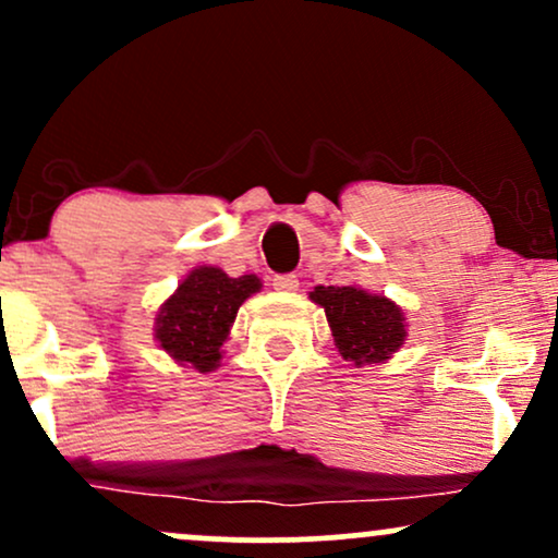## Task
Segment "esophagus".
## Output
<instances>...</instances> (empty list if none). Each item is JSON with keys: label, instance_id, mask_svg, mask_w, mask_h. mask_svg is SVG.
I'll return each instance as SVG.
<instances>
[{"label": "esophagus", "instance_id": "34e87169", "mask_svg": "<svg viewBox=\"0 0 558 558\" xmlns=\"http://www.w3.org/2000/svg\"><path fill=\"white\" fill-rule=\"evenodd\" d=\"M272 286L278 288V291H296V288H299V278H296V275H293V272L275 275Z\"/></svg>", "mask_w": 558, "mask_h": 558}]
</instances>
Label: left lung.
<instances>
[{"mask_svg":"<svg viewBox=\"0 0 558 558\" xmlns=\"http://www.w3.org/2000/svg\"><path fill=\"white\" fill-rule=\"evenodd\" d=\"M310 296L328 315L332 341L345 362H383L407 338L403 312L386 296L354 286H317Z\"/></svg>","mask_w":558,"mask_h":558,"instance_id":"obj_1","label":"left lung"}]
</instances>
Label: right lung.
Wrapping results in <instances>:
<instances>
[{
	"label": "right lung",
	"instance_id": "1",
	"mask_svg": "<svg viewBox=\"0 0 558 558\" xmlns=\"http://www.w3.org/2000/svg\"><path fill=\"white\" fill-rule=\"evenodd\" d=\"M259 288L254 275L228 278L217 267H198L159 310V345L172 360L191 364L198 373H213L235 312Z\"/></svg>",
	"mask_w": 558,
	"mask_h": 558
}]
</instances>
